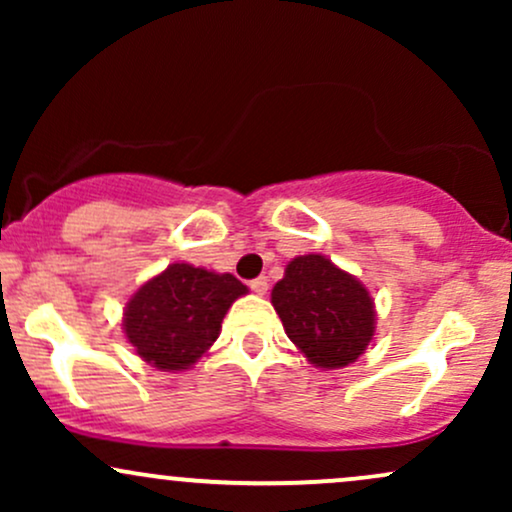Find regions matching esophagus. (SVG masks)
<instances>
[{
    "label": "esophagus",
    "mask_w": 512,
    "mask_h": 512,
    "mask_svg": "<svg viewBox=\"0 0 512 512\" xmlns=\"http://www.w3.org/2000/svg\"><path fill=\"white\" fill-rule=\"evenodd\" d=\"M250 289L255 291L257 296H264V293H267V289H269L267 276H257V279H252V281H250Z\"/></svg>",
    "instance_id": "1"
}]
</instances>
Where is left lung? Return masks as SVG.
Masks as SVG:
<instances>
[{
  "label": "left lung",
  "mask_w": 512,
  "mask_h": 512,
  "mask_svg": "<svg viewBox=\"0 0 512 512\" xmlns=\"http://www.w3.org/2000/svg\"><path fill=\"white\" fill-rule=\"evenodd\" d=\"M272 305L291 342L317 368L349 366L373 339L375 305L368 289L325 255H301L286 264Z\"/></svg>",
  "instance_id": "8db88e82"
}]
</instances>
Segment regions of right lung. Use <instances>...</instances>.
Segmentation results:
<instances>
[{"mask_svg": "<svg viewBox=\"0 0 512 512\" xmlns=\"http://www.w3.org/2000/svg\"><path fill=\"white\" fill-rule=\"evenodd\" d=\"M248 293L233 274L175 262L129 298L122 330L142 361L158 370H187L219 339L233 301Z\"/></svg>", "mask_w": 512, "mask_h": 512, "instance_id": "right-lung-1", "label": "right lung"}]
</instances>
